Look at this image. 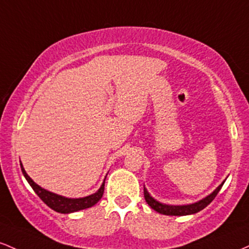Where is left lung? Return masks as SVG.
<instances>
[{
  "label": "left lung",
  "instance_id": "left-lung-1",
  "mask_svg": "<svg viewBox=\"0 0 249 249\" xmlns=\"http://www.w3.org/2000/svg\"><path fill=\"white\" fill-rule=\"evenodd\" d=\"M226 181V180H225ZM225 181H222V183L219 187L214 189L211 194L207 195L206 197L201 199L194 203H189V205H166V203H162L160 201H158L152 195L149 194L147 191L146 187L143 186V194L146 202L150 206V208L154 209L158 213L163 214V215H172V216H183V215H192L197 213V212L202 211L203 208H206L209 203L215 199V196L217 195V193L220 192L221 187Z\"/></svg>",
  "mask_w": 249,
  "mask_h": 249
}]
</instances>
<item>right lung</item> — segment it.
I'll use <instances>...</instances> for the list:
<instances>
[{
	"mask_svg": "<svg viewBox=\"0 0 249 249\" xmlns=\"http://www.w3.org/2000/svg\"><path fill=\"white\" fill-rule=\"evenodd\" d=\"M21 166V170L22 174L24 175L26 180L28 181L30 187L34 189V192L37 194V196L46 203L48 207L52 209H54L55 212L57 213H62V214H69V213H74V212H79L82 211V209L86 208H90L93 207L94 205H96L100 200H101L103 192H105V181L106 178L103 180L101 187L97 189L94 194L88 195V196L85 197H66L62 196V195L55 194V193L47 191V189L42 188L41 186H38L37 183L34 182L32 180V178L27 174V172L23 168V164L22 162L19 163Z\"/></svg>",
	"mask_w": 249,
	"mask_h": 249,
	"instance_id": "1",
	"label": "right lung"
}]
</instances>
